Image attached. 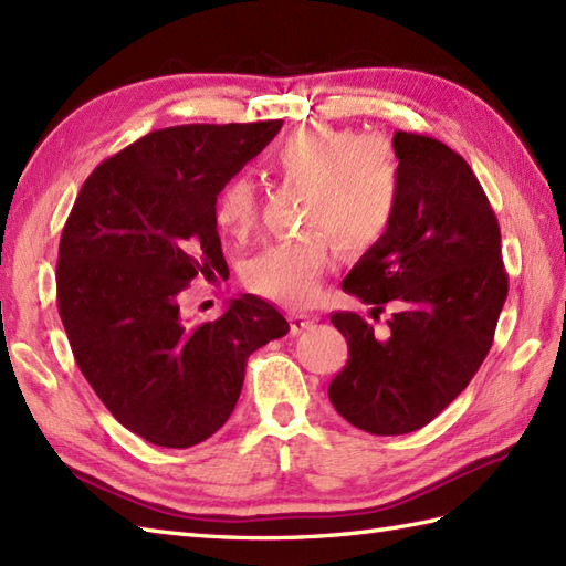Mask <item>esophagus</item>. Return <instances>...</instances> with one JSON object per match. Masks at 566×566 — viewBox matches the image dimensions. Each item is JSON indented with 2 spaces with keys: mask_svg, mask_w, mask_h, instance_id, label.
Listing matches in <instances>:
<instances>
[{
  "mask_svg": "<svg viewBox=\"0 0 566 566\" xmlns=\"http://www.w3.org/2000/svg\"><path fill=\"white\" fill-rule=\"evenodd\" d=\"M290 321H292V333H302V331L314 326V316L298 314V311H294V314H290Z\"/></svg>",
  "mask_w": 566,
  "mask_h": 566,
  "instance_id": "esophagus-1",
  "label": "esophagus"
}]
</instances>
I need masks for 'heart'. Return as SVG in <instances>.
I'll return each mask as SVG.
<instances>
[{
	"mask_svg": "<svg viewBox=\"0 0 566 566\" xmlns=\"http://www.w3.org/2000/svg\"><path fill=\"white\" fill-rule=\"evenodd\" d=\"M270 163L284 182L308 187L302 223L321 231L262 248L248 260L243 280L252 292L302 306L318 294L323 274L331 268L327 232L343 250L357 252L375 245L387 231L394 213V175L377 148L359 146L350 130L326 126L298 130L282 140ZM258 213L255 182L245 172L228 177L213 207L221 231L245 238L258 223Z\"/></svg>",
	"mask_w": 566,
	"mask_h": 566,
	"instance_id": "obj_1",
	"label": "heart"
}]
</instances>
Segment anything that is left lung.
<instances>
[{"label":"left lung","mask_w":566,"mask_h":566,"mask_svg":"<svg viewBox=\"0 0 566 566\" xmlns=\"http://www.w3.org/2000/svg\"><path fill=\"white\" fill-rule=\"evenodd\" d=\"M399 158L387 231L343 292L396 314L377 335L353 311H335L347 363L328 387L347 423L371 436H403L428 426L467 384L494 343L509 296L496 213L472 167L444 143L396 130Z\"/></svg>","instance_id":"8db88e82"}]
</instances>
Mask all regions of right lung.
<instances>
[{
	"label": "right lung",
	"mask_w": 566,
	"mask_h": 566,
	"mask_svg": "<svg viewBox=\"0 0 566 566\" xmlns=\"http://www.w3.org/2000/svg\"><path fill=\"white\" fill-rule=\"evenodd\" d=\"M282 122L153 130L104 160L57 248V311L75 363L112 416L143 440L185 450L233 413L248 357L290 331L260 296L216 321L182 314L199 274L228 272L216 195Z\"/></svg>",
	"instance_id": "add662e5"
}]
</instances>
